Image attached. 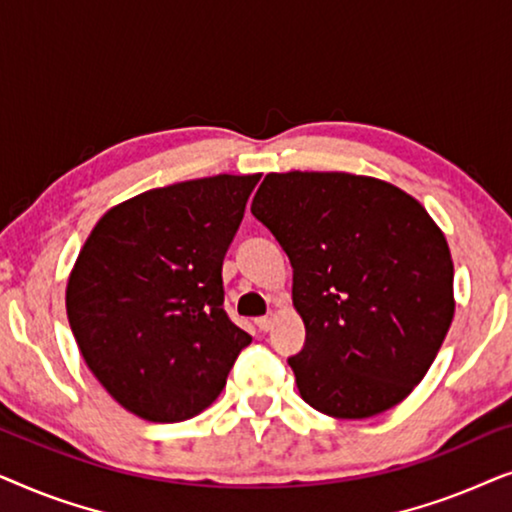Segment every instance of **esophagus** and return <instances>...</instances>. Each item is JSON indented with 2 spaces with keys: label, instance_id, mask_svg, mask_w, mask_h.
<instances>
[{
  "label": "esophagus",
  "instance_id": "34e87169",
  "mask_svg": "<svg viewBox=\"0 0 512 512\" xmlns=\"http://www.w3.org/2000/svg\"><path fill=\"white\" fill-rule=\"evenodd\" d=\"M272 324H275V317H258V319H256V326L261 328L263 333H268L270 328H272Z\"/></svg>",
  "mask_w": 512,
  "mask_h": 512
}]
</instances>
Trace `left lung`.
Masks as SVG:
<instances>
[{"label": "left lung", "mask_w": 512, "mask_h": 512, "mask_svg": "<svg viewBox=\"0 0 512 512\" xmlns=\"http://www.w3.org/2000/svg\"><path fill=\"white\" fill-rule=\"evenodd\" d=\"M251 214L293 268L305 347L289 366L307 405L366 419L410 396L454 317V263L422 202L349 172H270Z\"/></svg>", "instance_id": "left-lung-1"}]
</instances>
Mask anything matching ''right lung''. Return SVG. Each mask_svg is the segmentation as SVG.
Returning <instances> with one entry per match:
<instances>
[{
	"label": "right lung",
	"mask_w": 512,
	"mask_h": 512,
	"mask_svg": "<svg viewBox=\"0 0 512 512\" xmlns=\"http://www.w3.org/2000/svg\"><path fill=\"white\" fill-rule=\"evenodd\" d=\"M261 174L151 188L104 212L67 279L83 361L146 422H184L226 387L251 335L223 310V256Z\"/></svg>",
	"instance_id": "1"
}]
</instances>
